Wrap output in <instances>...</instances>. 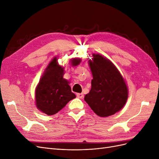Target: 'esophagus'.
Segmentation results:
<instances>
[{"label": "esophagus", "mask_w": 159, "mask_h": 159, "mask_svg": "<svg viewBox=\"0 0 159 159\" xmlns=\"http://www.w3.org/2000/svg\"><path fill=\"white\" fill-rule=\"evenodd\" d=\"M77 97H78V98H80V99H82L84 98V94L83 93H78L76 94Z\"/></svg>", "instance_id": "obj_1"}]
</instances>
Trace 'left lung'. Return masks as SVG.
Returning <instances> with one entry per match:
<instances>
[{
  "mask_svg": "<svg viewBox=\"0 0 159 159\" xmlns=\"http://www.w3.org/2000/svg\"><path fill=\"white\" fill-rule=\"evenodd\" d=\"M93 80L84 99L99 117H108L121 110L128 98L125 81L115 66L103 56L93 54L89 60Z\"/></svg>",
  "mask_w": 159,
  "mask_h": 159,
  "instance_id": "8db88e82",
  "label": "left lung"
}]
</instances>
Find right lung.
Returning a JSON list of instances; mask_svg holds the SVG:
<instances>
[{
	"mask_svg": "<svg viewBox=\"0 0 159 159\" xmlns=\"http://www.w3.org/2000/svg\"><path fill=\"white\" fill-rule=\"evenodd\" d=\"M81 59L74 58L71 65L75 66ZM64 68L54 57L47 67L36 89V104L38 109L48 115H54L64 108L70 101L75 98L71 92L69 81L63 78Z\"/></svg>",
	"mask_w": 159,
	"mask_h": 159,
	"instance_id": "right-lung-1",
	"label": "right lung"
}]
</instances>
